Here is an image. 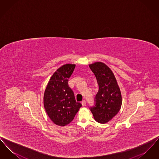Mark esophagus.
I'll return each instance as SVG.
<instances>
[{
	"instance_id": "34e87169",
	"label": "esophagus",
	"mask_w": 159,
	"mask_h": 159,
	"mask_svg": "<svg viewBox=\"0 0 159 159\" xmlns=\"http://www.w3.org/2000/svg\"><path fill=\"white\" fill-rule=\"evenodd\" d=\"M82 106H86V101H85V100H83V101H82Z\"/></svg>"
}]
</instances>
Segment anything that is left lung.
I'll return each instance as SVG.
<instances>
[{
    "label": "left lung",
    "instance_id": "8db88e82",
    "mask_svg": "<svg viewBox=\"0 0 159 159\" xmlns=\"http://www.w3.org/2000/svg\"><path fill=\"white\" fill-rule=\"evenodd\" d=\"M98 84L95 104L90 107L95 120L106 123L118 113L121 106V95L112 71L105 64L97 62L89 65Z\"/></svg>",
    "mask_w": 159,
    "mask_h": 159
}]
</instances>
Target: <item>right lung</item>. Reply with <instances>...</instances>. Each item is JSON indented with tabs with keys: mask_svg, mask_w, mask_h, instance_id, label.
Here are the masks:
<instances>
[{
	"mask_svg": "<svg viewBox=\"0 0 159 159\" xmlns=\"http://www.w3.org/2000/svg\"><path fill=\"white\" fill-rule=\"evenodd\" d=\"M76 65L65 64L51 77L46 88L43 103L46 112L53 123L64 126L72 121L82 104L76 102L74 92L68 86V79Z\"/></svg>",
	"mask_w": 159,
	"mask_h": 159,
	"instance_id": "right-lung-1",
	"label": "right lung"
}]
</instances>
